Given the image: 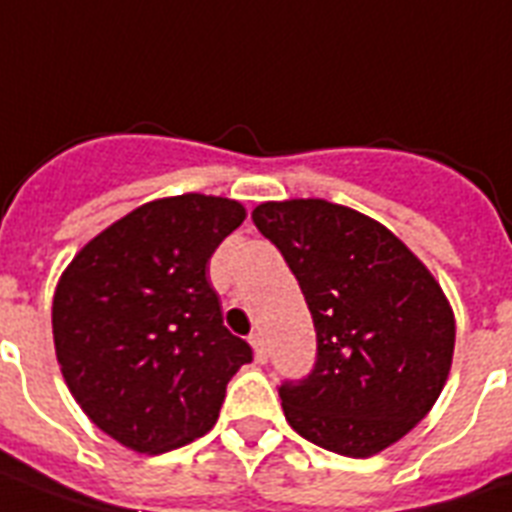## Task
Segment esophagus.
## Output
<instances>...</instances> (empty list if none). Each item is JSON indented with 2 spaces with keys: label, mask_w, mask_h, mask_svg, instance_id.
Returning a JSON list of instances; mask_svg holds the SVG:
<instances>
[{
  "label": "esophagus",
  "mask_w": 512,
  "mask_h": 512,
  "mask_svg": "<svg viewBox=\"0 0 512 512\" xmlns=\"http://www.w3.org/2000/svg\"><path fill=\"white\" fill-rule=\"evenodd\" d=\"M249 344H252V350H255L257 363H268V344H265L263 334L249 336Z\"/></svg>",
  "instance_id": "esophagus-1"
}]
</instances>
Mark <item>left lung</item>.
Wrapping results in <instances>:
<instances>
[{
  "mask_svg": "<svg viewBox=\"0 0 512 512\" xmlns=\"http://www.w3.org/2000/svg\"><path fill=\"white\" fill-rule=\"evenodd\" d=\"M257 231L305 294L315 363L278 384L289 426L347 458H371L442 394L455 318L426 265L384 228L326 199L265 202Z\"/></svg>",
  "mask_w": 512,
  "mask_h": 512,
  "instance_id": "obj_1",
  "label": "left lung"
}]
</instances>
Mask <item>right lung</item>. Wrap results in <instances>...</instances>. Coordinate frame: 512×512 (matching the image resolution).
I'll list each match as a JSON object with an SVG mask.
<instances>
[{"label":"right lung","instance_id":"right-lung-1","mask_svg":"<svg viewBox=\"0 0 512 512\" xmlns=\"http://www.w3.org/2000/svg\"><path fill=\"white\" fill-rule=\"evenodd\" d=\"M242 220L234 199H157L91 239L57 284L62 376L83 413L131 450L157 455L207 434L231 376L252 363L207 281Z\"/></svg>","mask_w":512,"mask_h":512}]
</instances>
